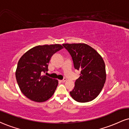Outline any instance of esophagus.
Wrapping results in <instances>:
<instances>
[{
    "mask_svg": "<svg viewBox=\"0 0 129 129\" xmlns=\"http://www.w3.org/2000/svg\"><path fill=\"white\" fill-rule=\"evenodd\" d=\"M66 80H67L66 79V78H64V79H63L62 80H59V82H61V83H63V82H66Z\"/></svg>",
    "mask_w": 129,
    "mask_h": 129,
    "instance_id": "obj_1",
    "label": "esophagus"
}]
</instances>
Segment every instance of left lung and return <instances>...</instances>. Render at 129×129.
<instances>
[{
  "label": "left lung",
  "instance_id": "1",
  "mask_svg": "<svg viewBox=\"0 0 129 129\" xmlns=\"http://www.w3.org/2000/svg\"><path fill=\"white\" fill-rule=\"evenodd\" d=\"M72 58L74 69L80 71L70 94L74 100L85 103L95 99L106 81L105 63L95 49L84 44H63Z\"/></svg>",
  "mask_w": 129,
  "mask_h": 129
}]
</instances>
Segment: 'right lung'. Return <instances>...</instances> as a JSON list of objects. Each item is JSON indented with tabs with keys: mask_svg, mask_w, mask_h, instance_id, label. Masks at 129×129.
Segmentation results:
<instances>
[{
	"mask_svg": "<svg viewBox=\"0 0 129 129\" xmlns=\"http://www.w3.org/2000/svg\"><path fill=\"white\" fill-rule=\"evenodd\" d=\"M63 49L60 44L35 46L23 55L18 60L15 77L21 92L36 102H44L53 95L58 80L42 73L48 71L51 57Z\"/></svg>",
	"mask_w": 129,
	"mask_h": 129,
	"instance_id": "obj_1",
	"label": "right lung"
}]
</instances>
